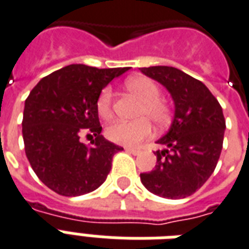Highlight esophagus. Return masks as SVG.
<instances>
[{"label": "esophagus", "instance_id": "esophagus-1", "mask_svg": "<svg viewBox=\"0 0 249 249\" xmlns=\"http://www.w3.org/2000/svg\"><path fill=\"white\" fill-rule=\"evenodd\" d=\"M127 151V152H130V153H132V155H139L140 153V149H138V148H131V147H126V148H124Z\"/></svg>", "mask_w": 249, "mask_h": 249}]
</instances>
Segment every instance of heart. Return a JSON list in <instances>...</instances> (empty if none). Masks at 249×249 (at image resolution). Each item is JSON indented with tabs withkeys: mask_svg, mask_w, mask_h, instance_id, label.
<instances>
[{
	"mask_svg": "<svg viewBox=\"0 0 249 249\" xmlns=\"http://www.w3.org/2000/svg\"><path fill=\"white\" fill-rule=\"evenodd\" d=\"M126 87L132 94H135L140 101L142 106L139 109L138 121L134 122H118L111 123L106 128V136L117 144L126 145V147H136L140 142L149 138L152 134L151 119L156 126H164L171 119V107L165 100L160 98V89L156 82L144 76H135L130 77L126 81ZM111 89L109 87L101 90L97 98V113L101 118L107 119L111 117Z\"/></svg>",
	"mask_w": 249,
	"mask_h": 249,
	"instance_id": "b5f03b06",
	"label": "heart"
}]
</instances>
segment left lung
<instances>
[{
	"label": "left lung",
	"instance_id": "left-lung-1",
	"mask_svg": "<svg viewBox=\"0 0 249 249\" xmlns=\"http://www.w3.org/2000/svg\"><path fill=\"white\" fill-rule=\"evenodd\" d=\"M140 72L161 84L175 104L169 130L156 142V165L140 173L151 193L169 199L192 196L215 169L223 145L226 121L219 102L203 82L180 69L156 65Z\"/></svg>",
	"mask_w": 249,
	"mask_h": 249
}]
</instances>
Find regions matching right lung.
<instances>
[{
    "label": "right lung",
    "mask_w": 249,
    "mask_h": 249,
    "mask_svg": "<svg viewBox=\"0 0 249 249\" xmlns=\"http://www.w3.org/2000/svg\"><path fill=\"white\" fill-rule=\"evenodd\" d=\"M128 71L71 64L43 77L25 101L22 135L39 180L65 197L90 193L104 184L114 153L122 147L101 135L97 98L113 78ZM84 132L95 138L88 147Z\"/></svg>",
    "instance_id": "right-lung-1"
}]
</instances>
